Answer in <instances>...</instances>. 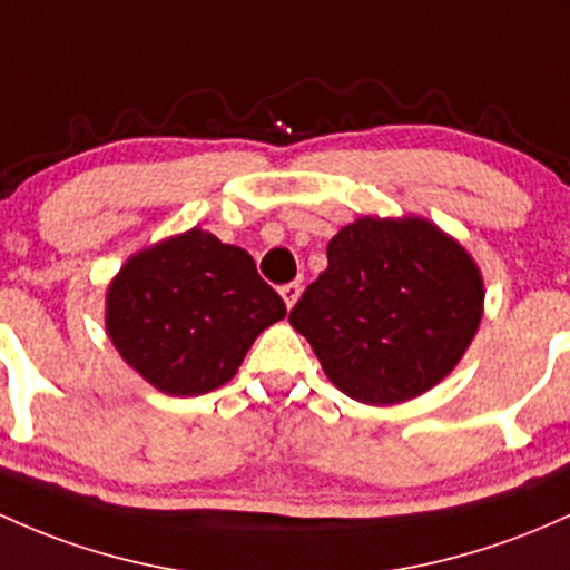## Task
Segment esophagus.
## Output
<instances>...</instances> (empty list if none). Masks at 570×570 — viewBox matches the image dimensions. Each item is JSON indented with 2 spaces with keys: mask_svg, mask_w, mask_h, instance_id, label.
I'll list each match as a JSON object with an SVG mask.
<instances>
[{
  "mask_svg": "<svg viewBox=\"0 0 570 570\" xmlns=\"http://www.w3.org/2000/svg\"><path fill=\"white\" fill-rule=\"evenodd\" d=\"M281 297H284L286 308H292V305H295L297 297H299V284H297V281H289V284L281 286Z\"/></svg>",
  "mask_w": 570,
  "mask_h": 570,
  "instance_id": "34e87169",
  "label": "esophagus"
}]
</instances>
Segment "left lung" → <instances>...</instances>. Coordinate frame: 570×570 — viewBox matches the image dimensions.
I'll return each instance as SVG.
<instances>
[{
	"instance_id": "left-lung-1",
	"label": "left lung",
	"mask_w": 570,
	"mask_h": 570,
	"mask_svg": "<svg viewBox=\"0 0 570 570\" xmlns=\"http://www.w3.org/2000/svg\"><path fill=\"white\" fill-rule=\"evenodd\" d=\"M479 267L424 218H360L327 246L289 322L360 403L411 400L446 376L481 322Z\"/></svg>"
}]
</instances>
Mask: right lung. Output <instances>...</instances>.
Instances as JSON below:
<instances>
[{
	"instance_id": "right-lung-1",
	"label": "right lung",
	"mask_w": 570,
	"mask_h": 570,
	"mask_svg": "<svg viewBox=\"0 0 570 570\" xmlns=\"http://www.w3.org/2000/svg\"><path fill=\"white\" fill-rule=\"evenodd\" d=\"M284 316L252 254L197 227L135 254L108 289L112 346L175 397L227 384L256 335Z\"/></svg>"
}]
</instances>
